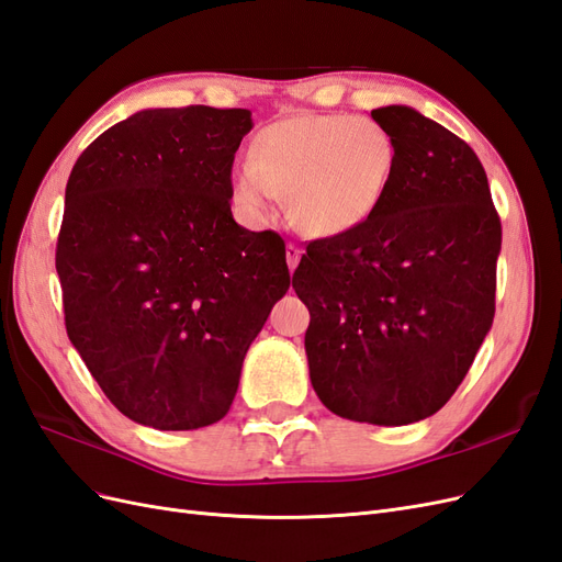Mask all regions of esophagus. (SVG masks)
Instances as JSON below:
<instances>
[{
	"label": "esophagus",
	"mask_w": 562,
	"mask_h": 562,
	"mask_svg": "<svg viewBox=\"0 0 562 562\" xmlns=\"http://www.w3.org/2000/svg\"><path fill=\"white\" fill-rule=\"evenodd\" d=\"M300 258H302V248L295 246V244H288V246H285V262H288V269L293 271V269L297 267Z\"/></svg>",
	"instance_id": "obj_1"
}]
</instances>
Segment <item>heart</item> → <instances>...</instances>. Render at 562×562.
Here are the masks:
<instances>
[{"instance_id": "heart-1", "label": "heart", "mask_w": 562, "mask_h": 562, "mask_svg": "<svg viewBox=\"0 0 562 562\" xmlns=\"http://www.w3.org/2000/svg\"><path fill=\"white\" fill-rule=\"evenodd\" d=\"M396 171V143L375 119L304 112L255 133L232 171V199L255 223L285 196L312 236L347 234L375 215Z\"/></svg>"}]
</instances>
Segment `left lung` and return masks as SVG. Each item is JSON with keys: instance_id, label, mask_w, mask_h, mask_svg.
I'll list each match as a JSON object with an SVG mask.
<instances>
[{"instance_id": "8db88e82", "label": "left lung", "mask_w": 562, "mask_h": 562, "mask_svg": "<svg viewBox=\"0 0 562 562\" xmlns=\"http://www.w3.org/2000/svg\"><path fill=\"white\" fill-rule=\"evenodd\" d=\"M372 119L396 143L389 192L361 227L312 241L293 288L321 403L403 427L450 401L492 328L502 223L464 140L407 105Z\"/></svg>"}]
</instances>
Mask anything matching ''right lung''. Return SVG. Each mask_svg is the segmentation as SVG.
<instances>
[{"instance_id": "1", "label": "right lung", "mask_w": 562, "mask_h": 562, "mask_svg": "<svg viewBox=\"0 0 562 562\" xmlns=\"http://www.w3.org/2000/svg\"><path fill=\"white\" fill-rule=\"evenodd\" d=\"M250 110H140L81 151L56 269L65 328L119 413L159 431L223 419L291 274L274 232L232 217Z\"/></svg>"}]
</instances>
